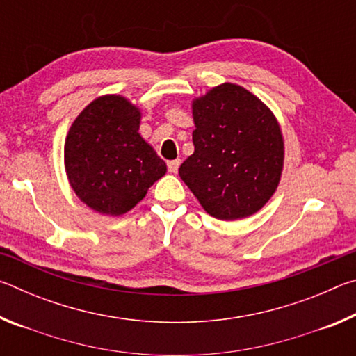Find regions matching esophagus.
I'll list each match as a JSON object with an SVG mask.
<instances>
[{
	"mask_svg": "<svg viewBox=\"0 0 356 356\" xmlns=\"http://www.w3.org/2000/svg\"><path fill=\"white\" fill-rule=\"evenodd\" d=\"M179 166H180V160L179 159L168 161V171L172 172V174H176L179 171Z\"/></svg>",
	"mask_w": 356,
	"mask_h": 356,
	"instance_id": "esophagus-1",
	"label": "esophagus"
}]
</instances>
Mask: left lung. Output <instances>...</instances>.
Returning a JSON list of instances; mask_svg holds the SVG:
<instances>
[{
  "mask_svg": "<svg viewBox=\"0 0 356 356\" xmlns=\"http://www.w3.org/2000/svg\"><path fill=\"white\" fill-rule=\"evenodd\" d=\"M195 152L179 176L209 215L246 218L278 188L284 141L273 113L254 94L232 83L193 100Z\"/></svg>",
  "mask_w": 356,
  "mask_h": 356,
  "instance_id": "left-lung-1",
  "label": "left lung"
}]
</instances>
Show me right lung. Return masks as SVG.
Listing matches in <instances>:
<instances>
[{"mask_svg":"<svg viewBox=\"0 0 356 356\" xmlns=\"http://www.w3.org/2000/svg\"><path fill=\"white\" fill-rule=\"evenodd\" d=\"M141 111L122 95H102L78 114L65 138L64 165L76 196L102 215L134 209L166 163L138 134Z\"/></svg>","mask_w":356,"mask_h":356,"instance_id":"obj_1","label":"right lung"}]
</instances>
